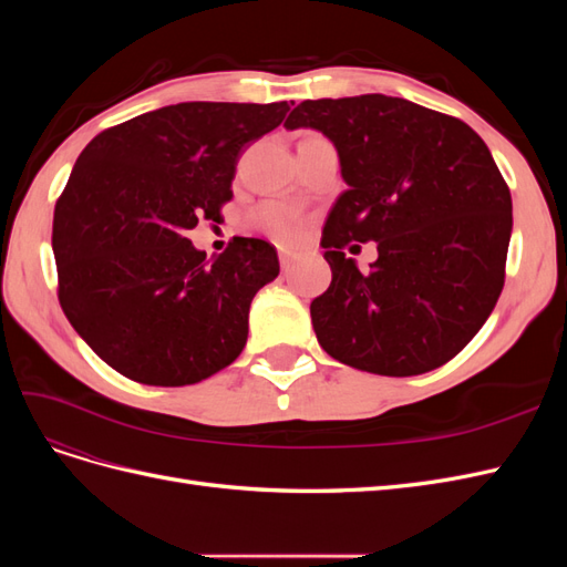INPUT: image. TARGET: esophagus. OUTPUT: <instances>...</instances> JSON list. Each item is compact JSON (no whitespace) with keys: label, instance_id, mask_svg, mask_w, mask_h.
<instances>
[{"label":"esophagus","instance_id":"1","mask_svg":"<svg viewBox=\"0 0 567 567\" xmlns=\"http://www.w3.org/2000/svg\"><path fill=\"white\" fill-rule=\"evenodd\" d=\"M279 262H281L284 271H290V269H293V265H296V252L279 250Z\"/></svg>","mask_w":567,"mask_h":567}]
</instances>
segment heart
I'll return each mask as SVG.
<instances>
[{
  "label": "heart",
  "mask_w": 567,
  "mask_h": 567,
  "mask_svg": "<svg viewBox=\"0 0 567 567\" xmlns=\"http://www.w3.org/2000/svg\"><path fill=\"white\" fill-rule=\"evenodd\" d=\"M250 221L255 229L265 231L267 236L277 238L281 244L296 241L302 229V215L298 208L284 200H265L250 213Z\"/></svg>",
  "instance_id": "heart-1"
}]
</instances>
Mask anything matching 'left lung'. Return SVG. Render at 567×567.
<instances>
[{"instance_id": "left-lung-1", "label": "left lung", "mask_w": 567, "mask_h": 567, "mask_svg": "<svg viewBox=\"0 0 567 567\" xmlns=\"http://www.w3.org/2000/svg\"><path fill=\"white\" fill-rule=\"evenodd\" d=\"M284 125L329 136L348 182L321 231L333 279L310 305L319 346L400 379L447 364L506 277L513 205L487 144L458 117L385 94L302 101ZM352 240L380 244L369 272L341 252Z\"/></svg>"}]
</instances>
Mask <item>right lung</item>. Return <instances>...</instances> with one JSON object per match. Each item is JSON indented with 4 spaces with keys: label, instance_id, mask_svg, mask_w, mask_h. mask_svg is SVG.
<instances>
[{
    "label": "right lung",
    "instance_id": "obj_1",
    "mask_svg": "<svg viewBox=\"0 0 567 567\" xmlns=\"http://www.w3.org/2000/svg\"><path fill=\"white\" fill-rule=\"evenodd\" d=\"M286 101H188L109 127L56 200L59 302L109 367L144 385L198 383L241 354L277 248L234 236L205 260L186 231L219 221L241 151L281 125Z\"/></svg>",
    "mask_w": 567,
    "mask_h": 567
}]
</instances>
